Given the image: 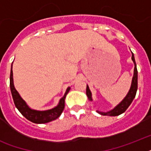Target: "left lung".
Wrapping results in <instances>:
<instances>
[{"label":"left lung","mask_w":151,"mask_h":151,"mask_svg":"<svg viewBox=\"0 0 151 151\" xmlns=\"http://www.w3.org/2000/svg\"><path fill=\"white\" fill-rule=\"evenodd\" d=\"M132 61H133L134 64H135V68H134V75L133 78H132V85L129 93L126 96V97L116 107L114 108L112 110L108 111V112H99V111H97L100 114L105 115V116L106 115V116H117V115L122 114L128 109V107L130 106V104H131L132 100H133L135 96H136V91H137V88H138V71H137V68H136V64L133 53H132ZM86 95H87L88 99L90 101H92V93L90 92L89 88H88V85L87 88H86Z\"/></svg>","instance_id":"1"}]
</instances>
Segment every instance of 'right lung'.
Segmentation results:
<instances>
[{
	"instance_id": "add662e5",
	"label": "right lung",
	"mask_w": 151,
	"mask_h": 151,
	"mask_svg": "<svg viewBox=\"0 0 151 151\" xmlns=\"http://www.w3.org/2000/svg\"><path fill=\"white\" fill-rule=\"evenodd\" d=\"M11 69L10 73V88L12 96L14 103L15 106L17 108L19 111L24 116L27 120L30 122L36 123V124H44V123H48L52 121L57 119L58 117L61 115L62 112L65 106V98H66V94L68 93L70 88L69 87L66 89L63 97L59 101V105L56 107L53 108L52 110H45V111H39V110H31L30 108L27 105L25 101L20 97L19 94L15 90L14 87V83H13V73L12 70Z\"/></svg>"
}]
</instances>
